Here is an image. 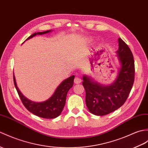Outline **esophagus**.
Returning <instances> with one entry per match:
<instances>
[{"instance_id": "1", "label": "esophagus", "mask_w": 148, "mask_h": 148, "mask_svg": "<svg viewBox=\"0 0 148 148\" xmlns=\"http://www.w3.org/2000/svg\"><path fill=\"white\" fill-rule=\"evenodd\" d=\"M81 82V79H80V77H75L74 82L75 84H79Z\"/></svg>"}]
</instances>
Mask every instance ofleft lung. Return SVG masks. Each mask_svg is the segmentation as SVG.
I'll return each mask as SVG.
<instances>
[{
  "label": "left lung",
  "instance_id": "left-lung-1",
  "mask_svg": "<svg viewBox=\"0 0 148 148\" xmlns=\"http://www.w3.org/2000/svg\"><path fill=\"white\" fill-rule=\"evenodd\" d=\"M116 51L121 62L117 77L110 86H103L84 75L82 85L86 91V103L92 114L107 115L122 106L127 99L134 81L135 66L133 55L129 46L119 38Z\"/></svg>",
  "mask_w": 148,
  "mask_h": 148
}]
</instances>
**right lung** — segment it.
I'll list each match as a JSON object with an SVG mask.
<instances>
[{
    "instance_id": "1",
    "label": "right lung",
    "mask_w": 148,
    "mask_h": 148,
    "mask_svg": "<svg viewBox=\"0 0 148 148\" xmlns=\"http://www.w3.org/2000/svg\"><path fill=\"white\" fill-rule=\"evenodd\" d=\"M51 32V30L43 32L33 33L26 40H29L36 35H43ZM14 83L19 96L23 104L27 110L33 114L44 119H55L60 115L66 104V97L68 91L73 86L74 75H72L65 79L58 86L56 91L47 101L41 103H36L29 100L24 96L17 86L14 74L13 75Z\"/></svg>"
}]
</instances>
